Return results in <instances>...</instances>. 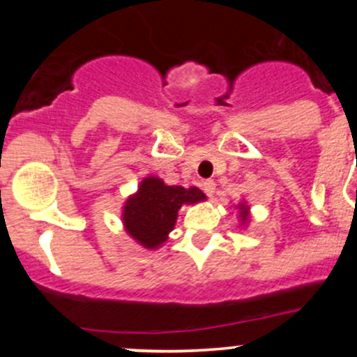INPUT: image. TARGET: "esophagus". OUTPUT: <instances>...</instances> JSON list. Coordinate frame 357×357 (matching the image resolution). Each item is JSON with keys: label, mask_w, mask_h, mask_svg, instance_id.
Masks as SVG:
<instances>
[{"label": "esophagus", "mask_w": 357, "mask_h": 357, "mask_svg": "<svg viewBox=\"0 0 357 357\" xmlns=\"http://www.w3.org/2000/svg\"><path fill=\"white\" fill-rule=\"evenodd\" d=\"M202 190L205 192V195L212 197V195H214V192H215V183L212 181V179H205V181L202 183Z\"/></svg>", "instance_id": "esophagus-1"}]
</instances>
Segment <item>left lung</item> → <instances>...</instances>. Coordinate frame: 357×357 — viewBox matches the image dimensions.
Here are the masks:
<instances>
[{"mask_svg": "<svg viewBox=\"0 0 357 357\" xmlns=\"http://www.w3.org/2000/svg\"><path fill=\"white\" fill-rule=\"evenodd\" d=\"M238 208H240V221L247 222L248 221V207L245 204H240Z\"/></svg>", "mask_w": 357, "mask_h": 357, "instance_id": "8db88e82", "label": "left lung"}]
</instances>
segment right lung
I'll list each match as a JSON object with an SVG mask.
<instances>
[{"label":"right lung","mask_w":357,"mask_h":357,"mask_svg":"<svg viewBox=\"0 0 357 357\" xmlns=\"http://www.w3.org/2000/svg\"><path fill=\"white\" fill-rule=\"evenodd\" d=\"M205 200L197 186H167L160 178L149 176L129 197L122 211L126 231L145 248H158L174 229L178 211L186 204Z\"/></svg>","instance_id":"right-lung-1"}]
</instances>
